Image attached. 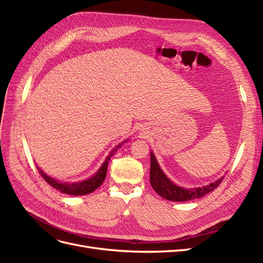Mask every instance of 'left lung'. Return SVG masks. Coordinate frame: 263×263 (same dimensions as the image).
I'll return each instance as SVG.
<instances>
[{
    "instance_id": "obj_1",
    "label": "left lung",
    "mask_w": 263,
    "mask_h": 263,
    "mask_svg": "<svg viewBox=\"0 0 263 263\" xmlns=\"http://www.w3.org/2000/svg\"><path fill=\"white\" fill-rule=\"evenodd\" d=\"M221 177L210 184L200 187H182L173 183L159 165L155 154L150 151V183L151 186L161 197L172 202H186L195 198H200L211 193L222 181Z\"/></svg>"
}]
</instances>
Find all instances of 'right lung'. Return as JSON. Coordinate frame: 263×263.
<instances>
[{
    "label": "right lung",
    "mask_w": 263,
    "mask_h": 263,
    "mask_svg": "<svg viewBox=\"0 0 263 263\" xmlns=\"http://www.w3.org/2000/svg\"><path fill=\"white\" fill-rule=\"evenodd\" d=\"M127 140L128 139L124 140L122 144H119L112 151H110L108 156L106 157L105 161L102 163L101 168L97 172H95L92 177H90L89 179H85L83 181H80V182H62V181H59L57 179H53V178L49 177L48 174H46L41 168H39V166H37V169H38L39 173L42 174V177L45 179V181L48 183L49 185H51L53 189L60 191V192L65 193V194H69V195H86L89 193H92L93 191H95L99 186L102 185V183L104 182L105 177H106L107 165H108L110 158H112V156L116 153V150Z\"/></svg>",
    "instance_id": "right-lung-1"
}]
</instances>
